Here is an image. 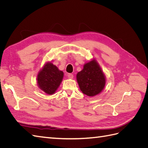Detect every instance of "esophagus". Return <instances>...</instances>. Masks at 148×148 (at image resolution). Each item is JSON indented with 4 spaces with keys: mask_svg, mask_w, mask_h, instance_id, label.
Segmentation results:
<instances>
[{
    "mask_svg": "<svg viewBox=\"0 0 148 148\" xmlns=\"http://www.w3.org/2000/svg\"><path fill=\"white\" fill-rule=\"evenodd\" d=\"M68 77L70 79H72V78H73V75L71 74V73H69L68 74Z\"/></svg>",
    "mask_w": 148,
    "mask_h": 148,
    "instance_id": "obj_1",
    "label": "esophagus"
}]
</instances>
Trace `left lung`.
<instances>
[{
  "mask_svg": "<svg viewBox=\"0 0 148 148\" xmlns=\"http://www.w3.org/2000/svg\"><path fill=\"white\" fill-rule=\"evenodd\" d=\"M77 79L81 91L89 96L100 93L106 83L104 75L95 60L84 65L83 69L77 73Z\"/></svg>",
  "mask_w": 148,
  "mask_h": 148,
  "instance_id": "8db88e82",
  "label": "left lung"
}]
</instances>
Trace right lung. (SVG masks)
Returning <instances> with one entry per match:
<instances>
[{"mask_svg": "<svg viewBox=\"0 0 148 148\" xmlns=\"http://www.w3.org/2000/svg\"><path fill=\"white\" fill-rule=\"evenodd\" d=\"M63 77V71L52 64L47 63L38 75L39 87L48 95H52L59 86Z\"/></svg>", "mask_w": 148, "mask_h": 148, "instance_id": "obj_1", "label": "right lung"}]
</instances>
